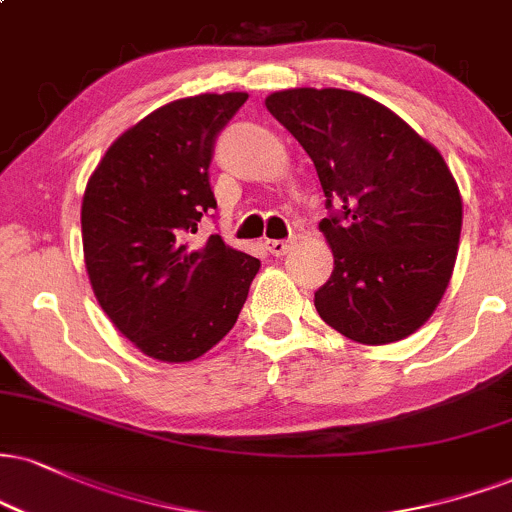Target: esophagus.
I'll return each mask as SVG.
<instances>
[{
  "label": "esophagus",
  "mask_w": 512,
  "mask_h": 512,
  "mask_svg": "<svg viewBox=\"0 0 512 512\" xmlns=\"http://www.w3.org/2000/svg\"><path fill=\"white\" fill-rule=\"evenodd\" d=\"M264 248H267L269 255L281 257L293 248V240H264Z\"/></svg>",
  "instance_id": "34e87169"
}]
</instances>
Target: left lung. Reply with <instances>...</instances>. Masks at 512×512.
<instances>
[{
	"label": "left lung",
	"instance_id": "8db88e82",
	"mask_svg": "<svg viewBox=\"0 0 512 512\" xmlns=\"http://www.w3.org/2000/svg\"><path fill=\"white\" fill-rule=\"evenodd\" d=\"M267 109L315 162L334 252L315 293L319 317L350 341L415 334L451 281L463 197L441 152L372 97L338 88L272 92Z\"/></svg>",
	"mask_w": 512,
	"mask_h": 512
}]
</instances>
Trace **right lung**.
Masks as SVG:
<instances>
[{"label":"right lung","mask_w":512,"mask_h":512,"mask_svg":"<svg viewBox=\"0 0 512 512\" xmlns=\"http://www.w3.org/2000/svg\"><path fill=\"white\" fill-rule=\"evenodd\" d=\"M248 92L183 97L147 114L104 152L80 207L92 293L140 353L190 362L236 324L260 260L221 236L188 243L217 207L209 162Z\"/></svg>","instance_id":"1"}]
</instances>
